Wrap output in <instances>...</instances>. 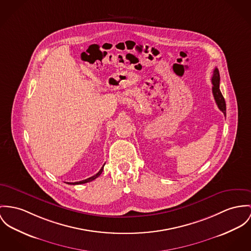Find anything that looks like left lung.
<instances>
[{
  "label": "left lung",
  "instance_id": "8db88e82",
  "mask_svg": "<svg viewBox=\"0 0 251 251\" xmlns=\"http://www.w3.org/2000/svg\"><path fill=\"white\" fill-rule=\"evenodd\" d=\"M213 87L212 93L216 104L218 105V108L224 113V115H226V101L225 98L223 97L221 91H220V73L219 70L217 68H215L214 72H213L212 79Z\"/></svg>",
  "mask_w": 251,
  "mask_h": 251
}]
</instances>
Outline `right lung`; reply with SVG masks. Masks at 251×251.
I'll return each mask as SVG.
<instances>
[{
  "label": "right lung",
  "mask_w": 251,
  "mask_h": 251,
  "mask_svg": "<svg viewBox=\"0 0 251 251\" xmlns=\"http://www.w3.org/2000/svg\"><path fill=\"white\" fill-rule=\"evenodd\" d=\"M105 165V164H104ZM103 168H104V166L99 170V172L97 174V175H95V176H91V177H89V178H86V179H84V180H81V181H76V182H71V184H82V183H86V182H90V181H92V180H94V179H96L97 177H98L101 173H102V171H103Z\"/></svg>",
  "instance_id": "right-lung-1"
}]
</instances>
